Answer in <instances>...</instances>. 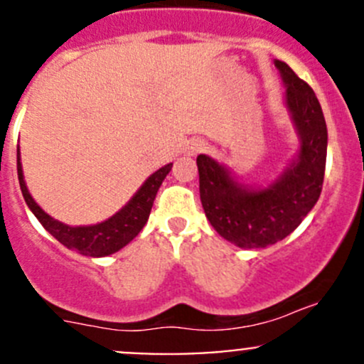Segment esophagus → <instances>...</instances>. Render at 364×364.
<instances>
[{"instance_id": "esophagus-1", "label": "esophagus", "mask_w": 364, "mask_h": 364, "mask_svg": "<svg viewBox=\"0 0 364 364\" xmlns=\"http://www.w3.org/2000/svg\"><path fill=\"white\" fill-rule=\"evenodd\" d=\"M204 148H205V144L203 141L192 142V144H190V148H188V155H199L200 151H204Z\"/></svg>"}]
</instances>
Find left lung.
<instances>
[{
    "label": "left lung",
    "mask_w": 364,
    "mask_h": 364,
    "mask_svg": "<svg viewBox=\"0 0 364 364\" xmlns=\"http://www.w3.org/2000/svg\"><path fill=\"white\" fill-rule=\"evenodd\" d=\"M284 104L299 139L291 164L269 185H247L208 155L197 156L200 203L213 229L240 248H266L287 237L321 197L328 128L314 90L277 60Z\"/></svg>",
    "instance_id": "left-lung-1"
}]
</instances>
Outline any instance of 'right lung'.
Listing matches in <instances>:
<instances>
[{
	"instance_id": "obj_1",
	"label": "right lung",
	"mask_w": 364,
	"mask_h": 364,
	"mask_svg": "<svg viewBox=\"0 0 364 364\" xmlns=\"http://www.w3.org/2000/svg\"><path fill=\"white\" fill-rule=\"evenodd\" d=\"M172 164L164 165L156 172H153L141 188L135 192V196L128 200L116 215L111 218L104 220L95 225H67V223L60 222V220L53 218L47 215L35 199L29 193L28 186H26L24 174H23V164H21V153L17 148V176H19V185L23 197L31 209L33 215L38 218L43 229L56 237L61 245L68 248V250H75L86 257H107L111 253H116L123 247H127L135 236L142 230L146 225L151 213L153 200H155L156 192L164 183L165 176L171 172Z\"/></svg>"
}]
</instances>
